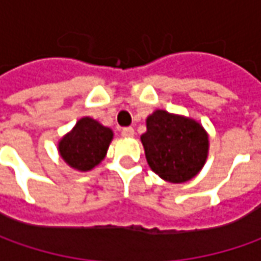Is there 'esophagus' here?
I'll return each instance as SVG.
<instances>
[{
    "label": "esophagus",
    "instance_id": "34e87169",
    "mask_svg": "<svg viewBox=\"0 0 261 261\" xmlns=\"http://www.w3.org/2000/svg\"><path fill=\"white\" fill-rule=\"evenodd\" d=\"M122 135L125 136V138H132V136L135 135V130H134V127H123L122 129Z\"/></svg>",
    "mask_w": 261,
    "mask_h": 261
}]
</instances>
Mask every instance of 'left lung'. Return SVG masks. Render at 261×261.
Here are the masks:
<instances>
[{
	"instance_id": "8db88e82",
	"label": "left lung",
	"mask_w": 261,
	"mask_h": 261,
	"mask_svg": "<svg viewBox=\"0 0 261 261\" xmlns=\"http://www.w3.org/2000/svg\"><path fill=\"white\" fill-rule=\"evenodd\" d=\"M148 166L163 180L185 183L203 168L209 154V135L197 120L156 109L146 117L141 135Z\"/></svg>"
}]
</instances>
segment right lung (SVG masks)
I'll return each mask as SVG.
<instances>
[{
  "mask_svg": "<svg viewBox=\"0 0 261 261\" xmlns=\"http://www.w3.org/2000/svg\"><path fill=\"white\" fill-rule=\"evenodd\" d=\"M113 130L93 117H81L58 142V152L71 168L90 171L105 160Z\"/></svg>",
  "mask_w": 261,
  "mask_h": 261,
  "instance_id": "add662e5",
  "label": "right lung"
}]
</instances>
